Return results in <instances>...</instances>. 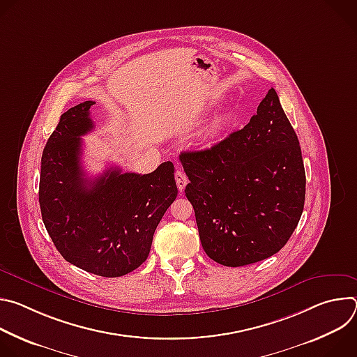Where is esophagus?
<instances>
[{
	"mask_svg": "<svg viewBox=\"0 0 357 357\" xmlns=\"http://www.w3.org/2000/svg\"><path fill=\"white\" fill-rule=\"evenodd\" d=\"M175 181H176V186L179 189V192H183L185 186L188 185V178L182 171H176L175 174Z\"/></svg>",
	"mask_w": 357,
	"mask_h": 357,
	"instance_id": "1",
	"label": "esophagus"
}]
</instances>
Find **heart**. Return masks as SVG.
<instances>
[{"mask_svg": "<svg viewBox=\"0 0 357 357\" xmlns=\"http://www.w3.org/2000/svg\"><path fill=\"white\" fill-rule=\"evenodd\" d=\"M227 121H229V117H227L226 114L218 116V117L212 121V124H211V127H209V130H208V137H209V138L218 137V135L225 130V127L227 126Z\"/></svg>", "mask_w": 357, "mask_h": 357, "instance_id": "1", "label": "heart"}]
</instances>
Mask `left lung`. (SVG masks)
Here are the masks:
<instances>
[{
    "label": "left lung",
    "mask_w": 357,
    "mask_h": 357,
    "mask_svg": "<svg viewBox=\"0 0 357 357\" xmlns=\"http://www.w3.org/2000/svg\"><path fill=\"white\" fill-rule=\"evenodd\" d=\"M179 160L200 243L212 260L247 266L287 244L303 211L307 179L298 137L274 89L244 128Z\"/></svg>",
    "instance_id": "8db88e82"
}]
</instances>
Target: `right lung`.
Listing matches in <instances>:
<instances>
[{
  "instance_id": "obj_1",
  "label": "right lung",
  "mask_w": 357,
  "mask_h": 357,
  "mask_svg": "<svg viewBox=\"0 0 357 357\" xmlns=\"http://www.w3.org/2000/svg\"><path fill=\"white\" fill-rule=\"evenodd\" d=\"M93 105L89 100L69 109L49 137L40 160L39 205L43 225L66 261L113 278L146 260L178 188L169 161L145 175L112 167L87 178L80 165V137L94 128Z\"/></svg>"
}]
</instances>
